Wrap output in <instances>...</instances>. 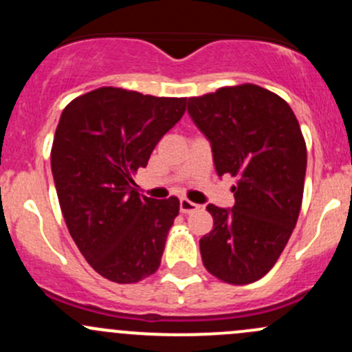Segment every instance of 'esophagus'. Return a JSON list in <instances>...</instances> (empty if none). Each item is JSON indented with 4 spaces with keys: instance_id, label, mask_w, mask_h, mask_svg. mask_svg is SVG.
I'll return each mask as SVG.
<instances>
[{
    "instance_id": "esophagus-1",
    "label": "esophagus",
    "mask_w": 352,
    "mask_h": 352,
    "mask_svg": "<svg viewBox=\"0 0 352 352\" xmlns=\"http://www.w3.org/2000/svg\"><path fill=\"white\" fill-rule=\"evenodd\" d=\"M199 208H201V206L196 204V202L189 201V199H180V212H184V214L197 211Z\"/></svg>"
}]
</instances>
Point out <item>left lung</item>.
<instances>
[{
	"instance_id": "left-lung-1",
	"label": "left lung",
	"mask_w": 352,
	"mask_h": 352,
	"mask_svg": "<svg viewBox=\"0 0 352 352\" xmlns=\"http://www.w3.org/2000/svg\"><path fill=\"white\" fill-rule=\"evenodd\" d=\"M187 110L218 175L236 179L232 209L208 206L214 225L199 242L202 264L221 281L248 285L274 267L296 226L307 172L300 124L281 97L250 83L189 98Z\"/></svg>"
}]
</instances>
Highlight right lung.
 Instances as JSON below:
<instances>
[{
  "label": "right lung",
  "instance_id": "obj_1",
  "mask_svg": "<svg viewBox=\"0 0 352 352\" xmlns=\"http://www.w3.org/2000/svg\"><path fill=\"white\" fill-rule=\"evenodd\" d=\"M186 104L104 87L63 110L51 151L59 206L76 247L109 281L131 285L160 267L180 202L140 196L133 175Z\"/></svg>",
  "mask_w": 352,
  "mask_h": 352
}]
</instances>
